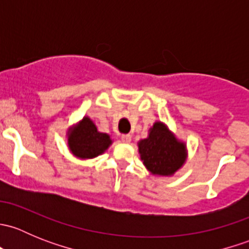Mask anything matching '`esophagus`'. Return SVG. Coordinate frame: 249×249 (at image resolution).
I'll use <instances>...</instances> for the list:
<instances>
[{
	"mask_svg": "<svg viewBox=\"0 0 249 249\" xmlns=\"http://www.w3.org/2000/svg\"><path fill=\"white\" fill-rule=\"evenodd\" d=\"M122 141L124 143L131 142V135H122Z\"/></svg>",
	"mask_w": 249,
	"mask_h": 249,
	"instance_id": "esophagus-1",
	"label": "esophagus"
}]
</instances>
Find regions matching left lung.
Here are the masks:
<instances>
[{
	"mask_svg": "<svg viewBox=\"0 0 249 249\" xmlns=\"http://www.w3.org/2000/svg\"><path fill=\"white\" fill-rule=\"evenodd\" d=\"M137 145L143 165L155 177H171L188 159L187 143L177 139L162 122H155L147 139L140 140Z\"/></svg>",
	"mask_w": 249,
	"mask_h": 249,
	"instance_id": "1",
	"label": "left lung"
}]
</instances>
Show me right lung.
Instances as JSON below:
<instances>
[{
  "mask_svg": "<svg viewBox=\"0 0 249 249\" xmlns=\"http://www.w3.org/2000/svg\"><path fill=\"white\" fill-rule=\"evenodd\" d=\"M66 139L70 153L82 160L94 159L104 154L113 143L110 135L100 132L91 118L88 115L69 127Z\"/></svg>",
  "mask_w": 249,
  "mask_h": 249,
  "instance_id": "obj_1",
  "label": "right lung"
}]
</instances>
